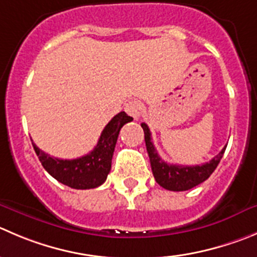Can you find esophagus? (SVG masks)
<instances>
[{"label": "esophagus", "instance_id": "esophagus-1", "mask_svg": "<svg viewBox=\"0 0 257 257\" xmlns=\"http://www.w3.org/2000/svg\"><path fill=\"white\" fill-rule=\"evenodd\" d=\"M124 111L130 114V116H133L134 118H139L141 114V111H143L141 102L138 101V99H130L126 103V106H124Z\"/></svg>", "mask_w": 257, "mask_h": 257}]
</instances>
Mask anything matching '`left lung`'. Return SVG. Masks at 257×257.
I'll return each mask as SVG.
<instances>
[{
	"label": "left lung",
	"instance_id": "left-lung-1",
	"mask_svg": "<svg viewBox=\"0 0 257 257\" xmlns=\"http://www.w3.org/2000/svg\"><path fill=\"white\" fill-rule=\"evenodd\" d=\"M141 127L144 128V134H145L146 150H148L149 158H150L154 178L159 185L168 190H173V192L189 190L208 179L219 164L224 150H226V146H224L218 155L214 156L209 163L202 164V165H193V167L173 165V164L165 163L159 156L158 151L151 141V133L148 124L141 123Z\"/></svg>",
	"mask_w": 257,
	"mask_h": 257
}]
</instances>
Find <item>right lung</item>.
I'll list each match as a JSON object with an SVG mask.
<instances>
[{
    "label": "right lung",
    "instance_id": "add662e5",
    "mask_svg": "<svg viewBox=\"0 0 257 257\" xmlns=\"http://www.w3.org/2000/svg\"><path fill=\"white\" fill-rule=\"evenodd\" d=\"M131 121L133 117L124 112L117 113L103 128L96 148L82 158L72 160L53 158L33 143L34 150L44 169L58 182L73 189H92L106 182L119 130Z\"/></svg>",
    "mask_w": 257,
    "mask_h": 257
}]
</instances>
